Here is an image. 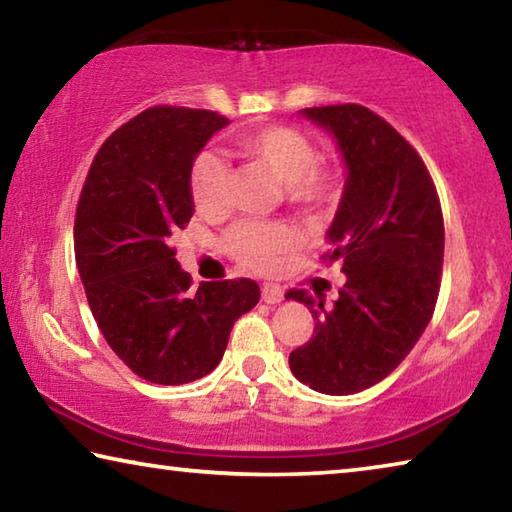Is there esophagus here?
Segmentation results:
<instances>
[{"instance_id":"obj_1","label":"esophagus","mask_w":512,"mask_h":512,"mask_svg":"<svg viewBox=\"0 0 512 512\" xmlns=\"http://www.w3.org/2000/svg\"><path fill=\"white\" fill-rule=\"evenodd\" d=\"M262 300L266 302V305H280V302L284 300V289L277 287V284H264Z\"/></svg>"}]
</instances>
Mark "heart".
Here are the masks:
<instances>
[{"label": "heart", "instance_id": "obj_1", "mask_svg": "<svg viewBox=\"0 0 512 512\" xmlns=\"http://www.w3.org/2000/svg\"><path fill=\"white\" fill-rule=\"evenodd\" d=\"M237 151L264 167L284 185L289 201L314 207L329 201L339 187L334 169L320 167L318 151L305 133L289 126H262L237 137ZM189 189L203 214L221 212L228 203V169L223 160L203 153L194 162ZM293 246V235L277 223H239L225 237V248L241 264L268 271Z\"/></svg>", "mask_w": 512, "mask_h": 512}]
</instances>
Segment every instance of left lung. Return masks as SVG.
Masks as SVG:
<instances>
[{
	"instance_id": "1",
	"label": "left lung",
	"mask_w": 512,
	"mask_h": 512,
	"mask_svg": "<svg viewBox=\"0 0 512 512\" xmlns=\"http://www.w3.org/2000/svg\"><path fill=\"white\" fill-rule=\"evenodd\" d=\"M300 115L332 137L345 167L325 232V259L343 264L345 284L332 305L318 291L287 293L316 320L289 366L318 393L352 395L391 375L429 325L443 273V212L420 155L375 112L345 103Z\"/></svg>"
}]
</instances>
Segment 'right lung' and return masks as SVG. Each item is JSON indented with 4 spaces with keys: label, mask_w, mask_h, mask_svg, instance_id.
<instances>
[{
    "label": "right lung",
    "mask_w": 512,
    "mask_h": 512,
    "mask_svg": "<svg viewBox=\"0 0 512 512\" xmlns=\"http://www.w3.org/2000/svg\"><path fill=\"white\" fill-rule=\"evenodd\" d=\"M228 124L210 110H144L103 142L79 198L74 255L92 316L112 352L151 384L210 375L235 320L259 302L253 280L189 291L171 248L194 216V160Z\"/></svg>",
    "instance_id": "obj_1"
}]
</instances>
